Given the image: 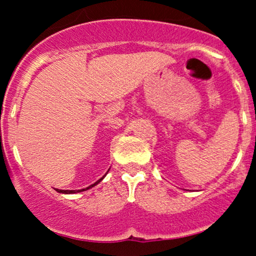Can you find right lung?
I'll use <instances>...</instances> for the list:
<instances>
[{
  "label": "right lung",
  "instance_id": "add662e5",
  "mask_svg": "<svg viewBox=\"0 0 256 256\" xmlns=\"http://www.w3.org/2000/svg\"><path fill=\"white\" fill-rule=\"evenodd\" d=\"M106 176V174H104ZM104 177H102L101 179H98V182H96V183H94L92 185H90V186H88V188H85V189H80V190H58V189H56V192H61V194H76V192H84V190H88V189H90V188H92V186H95L96 184H98L102 180V179L104 178Z\"/></svg>",
  "mask_w": 256,
  "mask_h": 256
}]
</instances>
